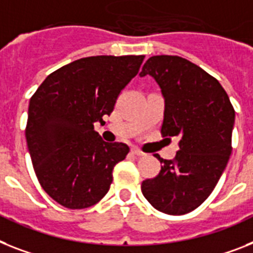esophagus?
<instances>
[{"label": "esophagus", "instance_id": "1", "mask_svg": "<svg viewBox=\"0 0 253 253\" xmlns=\"http://www.w3.org/2000/svg\"><path fill=\"white\" fill-rule=\"evenodd\" d=\"M130 152H131V154H133V155H135V156H143V155H145V152L141 151V150H139V149H135V147H133V149L130 150Z\"/></svg>", "mask_w": 253, "mask_h": 253}]
</instances>
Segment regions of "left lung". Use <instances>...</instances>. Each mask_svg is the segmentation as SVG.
Masks as SVG:
<instances>
[{
    "mask_svg": "<svg viewBox=\"0 0 253 253\" xmlns=\"http://www.w3.org/2000/svg\"><path fill=\"white\" fill-rule=\"evenodd\" d=\"M139 75H151L166 98L162 137L179 138L172 160L156 154L162 169L142 182V194L163 213H189L210 197L230 158L234 107L217 79L178 55L151 56Z\"/></svg>",
    "mask_w": 253,
    "mask_h": 253,
    "instance_id": "1",
    "label": "left lung"
}]
</instances>
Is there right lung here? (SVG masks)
I'll list each match as a JSON object with an SVG mask.
<instances>
[{
  "label": "right lung",
  "mask_w": 253,
  "mask_h": 253,
  "mask_svg": "<svg viewBox=\"0 0 253 253\" xmlns=\"http://www.w3.org/2000/svg\"><path fill=\"white\" fill-rule=\"evenodd\" d=\"M145 55L81 58L43 80L31 97L26 138L40 185L70 210L97 204L112 170L128 155L125 143H108L94 123L111 115L116 99L138 74Z\"/></svg>",
  "instance_id": "obj_1"
}]
</instances>
